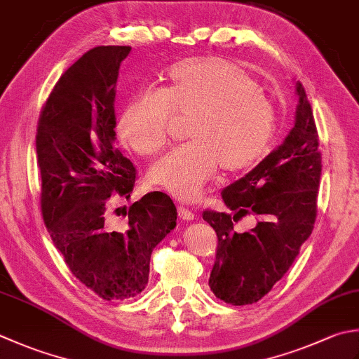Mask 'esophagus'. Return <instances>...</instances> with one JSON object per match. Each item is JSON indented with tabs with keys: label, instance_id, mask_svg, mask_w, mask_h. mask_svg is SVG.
<instances>
[{
	"label": "esophagus",
	"instance_id": "1",
	"mask_svg": "<svg viewBox=\"0 0 359 359\" xmlns=\"http://www.w3.org/2000/svg\"><path fill=\"white\" fill-rule=\"evenodd\" d=\"M177 213H179V217L180 219H184V221H191V219H194V213L193 212H189L188 208H185V207H177Z\"/></svg>",
	"mask_w": 359,
	"mask_h": 359
}]
</instances>
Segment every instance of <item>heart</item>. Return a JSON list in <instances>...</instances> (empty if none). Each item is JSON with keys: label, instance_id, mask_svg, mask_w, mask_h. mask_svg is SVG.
I'll list each match as a JSON object with an SVG mask.
<instances>
[{"label": "heart", "instance_id": "1", "mask_svg": "<svg viewBox=\"0 0 359 359\" xmlns=\"http://www.w3.org/2000/svg\"><path fill=\"white\" fill-rule=\"evenodd\" d=\"M161 90L132 95L119 111L116 132L142 157L163 149L174 118H188L187 137L149 171V179L180 201H193L213 177L250 170L269 151L277 109L257 81L221 57L185 59L166 72Z\"/></svg>", "mask_w": 359, "mask_h": 359}]
</instances>
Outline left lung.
Wrapping results in <instances>:
<instances>
[{"instance_id":"8db88e82","label":"left lung","mask_w":359,"mask_h":359,"mask_svg":"<svg viewBox=\"0 0 359 359\" xmlns=\"http://www.w3.org/2000/svg\"><path fill=\"white\" fill-rule=\"evenodd\" d=\"M297 95L296 126L283 144L221 193L233 215L202 213L217 236L210 290L230 305L264 297L291 268L314 227L322 156L311 104L300 82ZM248 214L257 217V226L236 234L233 224Z\"/></svg>"}]
</instances>
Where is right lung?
Here are the masks:
<instances>
[{"mask_svg": "<svg viewBox=\"0 0 359 359\" xmlns=\"http://www.w3.org/2000/svg\"><path fill=\"white\" fill-rule=\"evenodd\" d=\"M129 53L130 46H96L74 62L41 107L35 133L48 233L73 276L104 300L144 290L152 250L177 219L161 191L133 202L124 222L110 217L111 201L129 199L137 180L114 143L115 86Z\"/></svg>", "mask_w": 359, "mask_h": 359, "instance_id": "add662e5", "label": "right lung"}]
</instances>
